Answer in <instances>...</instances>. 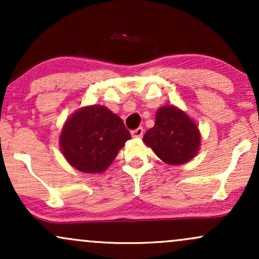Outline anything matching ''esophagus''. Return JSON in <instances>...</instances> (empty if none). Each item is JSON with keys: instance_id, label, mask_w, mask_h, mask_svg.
Wrapping results in <instances>:
<instances>
[{"instance_id": "esophagus-1", "label": "esophagus", "mask_w": 259, "mask_h": 259, "mask_svg": "<svg viewBox=\"0 0 259 259\" xmlns=\"http://www.w3.org/2000/svg\"><path fill=\"white\" fill-rule=\"evenodd\" d=\"M142 135H144V127H138L132 132L133 138H142Z\"/></svg>"}]
</instances>
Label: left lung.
<instances>
[{
  "instance_id": "obj_1",
  "label": "left lung",
  "mask_w": 259,
  "mask_h": 259,
  "mask_svg": "<svg viewBox=\"0 0 259 259\" xmlns=\"http://www.w3.org/2000/svg\"><path fill=\"white\" fill-rule=\"evenodd\" d=\"M142 141L159 159L170 165H181L195 158L201 146V133L194 119L173 105L159 107L154 126Z\"/></svg>"
}]
</instances>
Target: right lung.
I'll return each mask as SVG.
<instances>
[{
  "label": "right lung",
  "instance_id": "right-lung-1",
  "mask_svg": "<svg viewBox=\"0 0 259 259\" xmlns=\"http://www.w3.org/2000/svg\"><path fill=\"white\" fill-rule=\"evenodd\" d=\"M132 139L115 113L105 106H85L69 115L59 135V148L67 162L88 174L103 173Z\"/></svg>",
  "mask_w": 259,
  "mask_h": 259
}]
</instances>
